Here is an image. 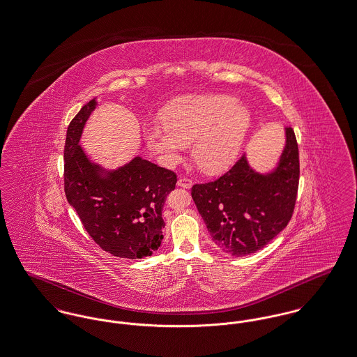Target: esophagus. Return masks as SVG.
Masks as SVG:
<instances>
[{
	"instance_id": "34e87169",
	"label": "esophagus",
	"mask_w": 357,
	"mask_h": 357,
	"mask_svg": "<svg viewBox=\"0 0 357 357\" xmlns=\"http://www.w3.org/2000/svg\"><path fill=\"white\" fill-rule=\"evenodd\" d=\"M179 188H183V189H190L191 185H192V181L186 178V176H182L178 179V183H176Z\"/></svg>"
}]
</instances>
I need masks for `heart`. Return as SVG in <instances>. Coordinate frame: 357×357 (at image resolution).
Returning a JSON list of instances; mask_svg holds the SVG:
<instances>
[{"label": "heart", "mask_w": 357, "mask_h": 357, "mask_svg": "<svg viewBox=\"0 0 357 357\" xmlns=\"http://www.w3.org/2000/svg\"><path fill=\"white\" fill-rule=\"evenodd\" d=\"M163 123L143 126L148 148L162 165L172 167L192 144L195 163L209 172L229 167L247 143L250 109L227 94L189 96L172 101L162 113Z\"/></svg>", "instance_id": "heart-1"}]
</instances>
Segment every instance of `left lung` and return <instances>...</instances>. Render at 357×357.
<instances>
[{"label": "left lung", "mask_w": 357, "mask_h": 357, "mask_svg": "<svg viewBox=\"0 0 357 357\" xmlns=\"http://www.w3.org/2000/svg\"><path fill=\"white\" fill-rule=\"evenodd\" d=\"M299 183V152L293 128L273 171L260 174L243 155L218 179L194 185L191 197L213 243L231 256H245L267 245L293 215Z\"/></svg>", "instance_id": "1"}]
</instances>
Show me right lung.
Here are the masks:
<instances>
[{
	"instance_id": "right-lung-1",
	"label": "right lung",
	"mask_w": 357,
	"mask_h": 357,
	"mask_svg": "<svg viewBox=\"0 0 357 357\" xmlns=\"http://www.w3.org/2000/svg\"><path fill=\"white\" fill-rule=\"evenodd\" d=\"M89 101L67 128L64 192L91 238L117 257L143 259L163 240L162 210L176 174L140 156L107 171L93 163L79 146L84 124L96 109Z\"/></svg>"
}]
</instances>
